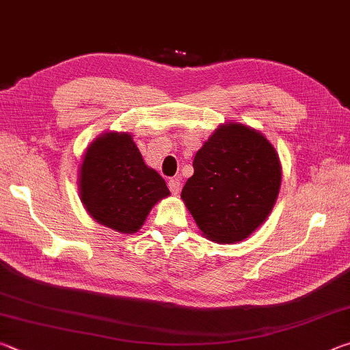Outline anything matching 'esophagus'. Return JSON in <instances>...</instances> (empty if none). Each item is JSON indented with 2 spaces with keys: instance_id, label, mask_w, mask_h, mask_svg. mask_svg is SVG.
I'll list each match as a JSON object with an SVG mask.
<instances>
[{
  "instance_id": "1",
  "label": "esophagus",
  "mask_w": 350,
  "mask_h": 350,
  "mask_svg": "<svg viewBox=\"0 0 350 350\" xmlns=\"http://www.w3.org/2000/svg\"><path fill=\"white\" fill-rule=\"evenodd\" d=\"M180 187H182V180H180V177H173V179H170V182H168V188H170V191L173 193V194H179V191H180Z\"/></svg>"
}]
</instances>
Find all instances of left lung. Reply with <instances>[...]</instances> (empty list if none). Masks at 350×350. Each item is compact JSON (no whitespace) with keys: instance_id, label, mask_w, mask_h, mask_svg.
Masks as SVG:
<instances>
[{"instance_id":"obj_1","label":"left lung","mask_w":350,"mask_h":350,"mask_svg":"<svg viewBox=\"0 0 350 350\" xmlns=\"http://www.w3.org/2000/svg\"><path fill=\"white\" fill-rule=\"evenodd\" d=\"M180 198L200 232L219 244L248 238L269 217L281 187V162L256 129L221 125L196 152Z\"/></svg>"}]
</instances>
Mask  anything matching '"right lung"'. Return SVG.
I'll return each instance as SVG.
<instances>
[{
  "label": "right lung",
  "instance_id": "obj_1",
  "mask_svg": "<svg viewBox=\"0 0 350 350\" xmlns=\"http://www.w3.org/2000/svg\"><path fill=\"white\" fill-rule=\"evenodd\" d=\"M80 199L94 221L131 234L170 189L156 170L146 167L133 135L105 133L88 146L79 173Z\"/></svg>",
  "mask_w": 350,
  "mask_h": 350
}]
</instances>
